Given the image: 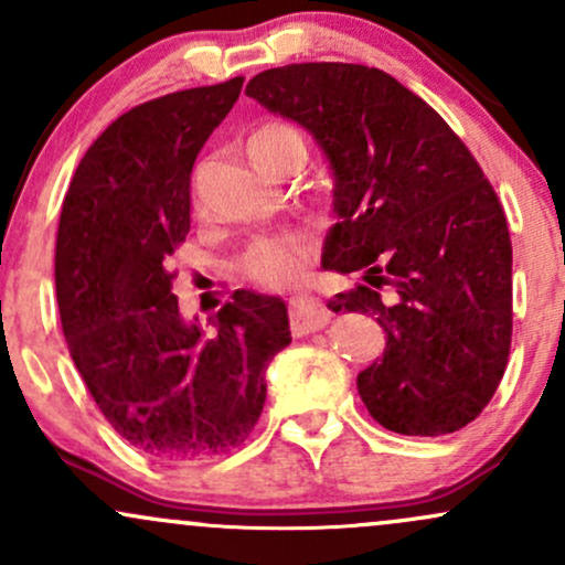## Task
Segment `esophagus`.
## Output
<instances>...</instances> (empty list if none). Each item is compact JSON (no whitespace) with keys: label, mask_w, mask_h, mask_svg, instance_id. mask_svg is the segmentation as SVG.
<instances>
[{"label":"esophagus","mask_w":565,"mask_h":565,"mask_svg":"<svg viewBox=\"0 0 565 565\" xmlns=\"http://www.w3.org/2000/svg\"><path fill=\"white\" fill-rule=\"evenodd\" d=\"M332 319L329 308L316 297L300 295V297H291L289 300V321H291V332L295 334H310V332H319Z\"/></svg>","instance_id":"1"}]
</instances>
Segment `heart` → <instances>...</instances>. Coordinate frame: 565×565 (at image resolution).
Returning a JSON list of instances; mask_svg holds the SVG:
<instances>
[{
	"label": "heart",
	"instance_id": "b5f03b06",
	"mask_svg": "<svg viewBox=\"0 0 565 565\" xmlns=\"http://www.w3.org/2000/svg\"><path fill=\"white\" fill-rule=\"evenodd\" d=\"M249 153L255 161H260L265 170H270L291 153H305V146L295 127L281 125V121H268V125L257 127L252 132ZM313 249V236L305 231L268 233V236H257L246 244L242 257H238V268L249 281L260 284V287H291L308 270Z\"/></svg>",
	"mask_w": 565,
	"mask_h": 565
}]
</instances>
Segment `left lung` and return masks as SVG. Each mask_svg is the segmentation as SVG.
I'll use <instances>...</instances> for the list:
<instances>
[{"instance_id":"left-lung-1","label":"left lung","mask_w":565,"mask_h":565,"mask_svg":"<svg viewBox=\"0 0 565 565\" xmlns=\"http://www.w3.org/2000/svg\"><path fill=\"white\" fill-rule=\"evenodd\" d=\"M246 95L308 129L332 167L340 223L321 263L364 284L329 308L377 316L387 334L359 374L369 414L401 436L462 430L497 393L512 340L508 217L481 164L380 68L291 63L257 74Z\"/></svg>"}]
</instances>
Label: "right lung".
I'll return each instance as SVG.
<instances>
[{"mask_svg": "<svg viewBox=\"0 0 565 565\" xmlns=\"http://www.w3.org/2000/svg\"><path fill=\"white\" fill-rule=\"evenodd\" d=\"M244 76L140 103L71 178L55 242L68 353L108 425L164 462L242 446L265 404V369L291 342L287 305L236 289L215 332L183 321L170 260L191 231V170Z\"/></svg>", "mask_w": 565, "mask_h": 565, "instance_id": "1", "label": "right lung"}]
</instances>
